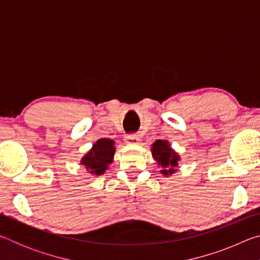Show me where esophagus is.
<instances>
[{
    "label": "esophagus",
    "mask_w": 260,
    "mask_h": 260,
    "mask_svg": "<svg viewBox=\"0 0 260 260\" xmlns=\"http://www.w3.org/2000/svg\"><path fill=\"white\" fill-rule=\"evenodd\" d=\"M125 141H126L127 143H129V144H135V143L139 142L140 138H139V135L129 134V135H126L125 136Z\"/></svg>",
    "instance_id": "34e87169"
}]
</instances>
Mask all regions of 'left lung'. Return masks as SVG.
<instances>
[{
	"label": "left lung",
	"instance_id": "1",
	"mask_svg": "<svg viewBox=\"0 0 260 260\" xmlns=\"http://www.w3.org/2000/svg\"><path fill=\"white\" fill-rule=\"evenodd\" d=\"M152 155L155 157V159L159 162L161 167L169 170H162V174L169 175L172 174L174 171V167L178 166L179 156L175 153L172 148L170 147V144L166 141L157 140L152 146Z\"/></svg>",
	"mask_w": 260,
	"mask_h": 260
}]
</instances>
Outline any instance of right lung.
<instances>
[{
    "mask_svg": "<svg viewBox=\"0 0 260 260\" xmlns=\"http://www.w3.org/2000/svg\"><path fill=\"white\" fill-rule=\"evenodd\" d=\"M114 155L113 141L109 139H101L96 142L93 149L82 158L81 164L85 165L90 173L102 174L111 164Z\"/></svg>",
    "mask_w": 260,
    "mask_h": 260,
    "instance_id": "1",
    "label": "right lung"
}]
</instances>
